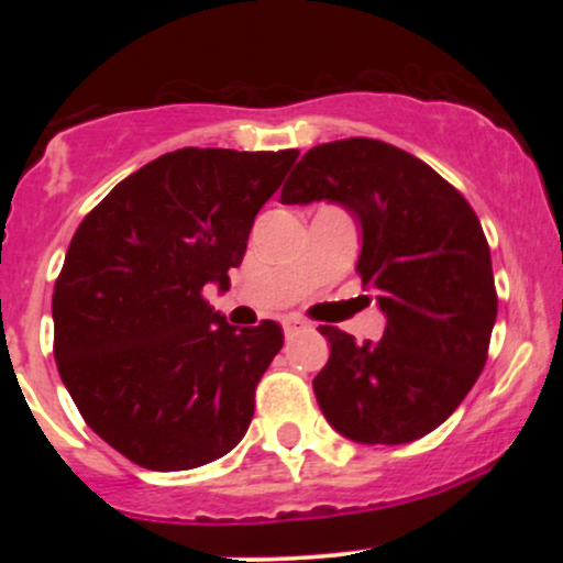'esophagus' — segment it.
<instances>
[{"mask_svg": "<svg viewBox=\"0 0 563 563\" xmlns=\"http://www.w3.org/2000/svg\"><path fill=\"white\" fill-rule=\"evenodd\" d=\"M301 328H307V320H301L299 314H288V318H283V331H286V335L299 333Z\"/></svg>", "mask_w": 563, "mask_h": 563, "instance_id": "34e87169", "label": "esophagus"}]
</instances>
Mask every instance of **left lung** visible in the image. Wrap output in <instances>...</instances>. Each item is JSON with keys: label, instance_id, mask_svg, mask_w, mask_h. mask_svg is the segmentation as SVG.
Wrapping results in <instances>:
<instances>
[{"label": "left lung", "instance_id": "obj_1", "mask_svg": "<svg viewBox=\"0 0 563 563\" xmlns=\"http://www.w3.org/2000/svg\"><path fill=\"white\" fill-rule=\"evenodd\" d=\"M344 206L363 235L357 273L384 335L320 325L331 357L314 376L325 421L360 444H405L452 416L487 363L497 318L493 260L468 200L421 158L352 137L312 147L280 203Z\"/></svg>", "mask_w": 563, "mask_h": 563}]
</instances>
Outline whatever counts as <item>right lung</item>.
<instances>
[{
  "mask_svg": "<svg viewBox=\"0 0 563 563\" xmlns=\"http://www.w3.org/2000/svg\"><path fill=\"white\" fill-rule=\"evenodd\" d=\"M299 151L185 147L129 174L84 217L55 283V363L81 418L151 471H187L241 442L283 346L273 320L230 325V288L260 209Z\"/></svg>",
  "mask_w": 563,
  "mask_h": 563,
  "instance_id": "1",
  "label": "right lung"
}]
</instances>
